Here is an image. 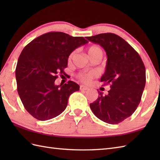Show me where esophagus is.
Wrapping results in <instances>:
<instances>
[{
	"label": "esophagus",
	"mask_w": 160,
	"mask_h": 160,
	"mask_svg": "<svg viewBox=\"0 0 160 160\" xmlns=\"http://www.w3.org/2000/svg\"><path fill=\"white\" fill-rule=\"evenodd\" d=\"M80 89L81 91H87V90L89 89V87H87L86 86H84V85H80Z\"/></svg>",
	"instance_id": "34e87169"
}]
</instances>
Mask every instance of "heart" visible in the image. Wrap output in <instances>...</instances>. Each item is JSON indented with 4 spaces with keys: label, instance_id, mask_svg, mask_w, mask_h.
Instances as JSON below:
<instances>
[{
    "label": "heart",
    "instance_id": "obj_1",
    "mask_svg": "<svg viewBox=\"0 0 160 160\" xmlns=\"http://www.w3.org/2000/svg\"><path fill=\"white\" fill-rule=\"evenodd\" d=\"M98 52H102V51L100 48L98 46H91L90 47L89 49H88V53H89V55H91V54H93L94 53H96ZM74 52H72L69 57V60H71L73 58V57L74 56ZM95 76V74L93 72H89V73H80L78 74V78L82 81L84 82H89L90 80L92 79V78Z\"/></svg>",
    "mask_w": 160,
    "mask_h": 160
}]
</instances>
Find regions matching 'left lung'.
Returning a JSON list of instances; mask_svg holds the SVG:
<instances>
[{
	"mask_svg": "<svg viewBox=\"0 0 160 160\" xmlns=\"http://www.w3.org/2000/svg\"><path fill=\"white\" fill-rule=\"evenodd\" d=\"M87 39L102 47L107 61L100 81L111 84L107 95L90 104L91 111L108 124L120 123L134 113L140 102L146 84V69L138 53L121 37L112 33H100Z\"/></svg>",
	"mask_w": 160,
	"mask_h": 160,
	"instance_id": "left-lung-1",
	"label": "left lung"
}]
</instances>
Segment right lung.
<instances>
[{"label":"right lung","instance_id":"1","mask_svg":"<svg viewBox=\"0 0 160 160\" xmlns=\"http://www.w3.org/2000/svg\"><path fill=\"white\" fill-rule=\"evenodd\" d=\"M87 42L83 37L52 32L25 47L16 69L17 91L24 107L33 118L45 121L65 110L71 94L80 86L70 80L56 85L55 80L58 73L64 74L71 52Z\"/></svg>","mask_w":160,"mask_h":160}]
</instances>
